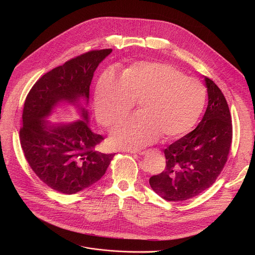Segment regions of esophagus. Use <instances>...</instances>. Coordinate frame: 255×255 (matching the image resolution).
<instances>
[{
    "instance_id": "34e87169",
    "label": "esophagus",
    "mask_w": 255,
    "mask_h": 255,
    "mask_svg": "<svg viewBox=\"0 0 255 255\" xmlns=\"http://www.w3.org/2000/svg\"><path fill=\"white\" fill-rule=\"evenodd\" d=\"M148 151L146 150V151H138V152H136V153H138L139 155H144V154H146ZM133 153H135V151L133 152Z\"/></svg>"
}]
</instances>
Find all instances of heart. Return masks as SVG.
Listing matches in <instances>:
<instances>
[{"instance_id":"1","label":"heart","mask_w":255,"mask_h":255,"mask_svg":"<svg viewBox=\"0 0 255 255\" xmlns=\"http://www.w3.org/2000/svg\"><path fill=\"white\" fill-rule=\"evenodd\" d=\"M206 89L196 79L160 62H135L121 78L106 70L95 91L100 122L111 126L123 118L138 101L140 111L118 123L111 143L124 149H138L156 141L179 138L198 121L206 103Z\"/></svg>"}]
</instances>
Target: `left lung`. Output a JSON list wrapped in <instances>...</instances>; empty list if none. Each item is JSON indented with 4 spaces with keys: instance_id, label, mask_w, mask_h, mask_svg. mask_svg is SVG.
<instances>
[{
    "instance_id": "left-lung-1",
    "label": "left lung",
    "mask_w": 255,
    "mask_h": 255,
    "mask_svg": "<svg viewBox=\"0 0 255 255\" xmlns=\"http://www.w3.org/2000/svg\"><path fill=\"white\" fill-rule=\"evenodd\" d=\"M204 80L208 107L202 121L163 150L165 170L149 178L152 190L166 201H186L210 188L228 158L232 141L229 107L218 86Z\"/></svg>"
}]
</instances>
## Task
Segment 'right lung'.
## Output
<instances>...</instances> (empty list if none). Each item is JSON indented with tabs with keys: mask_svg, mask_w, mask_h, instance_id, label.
Here are the masks:
<instances>
[{
	"mask_svg": "<svg viewBox=\"0 0 255 255\" xmlns=\"http://www.w3.org/2000/svg\"><path fill=\"white\" fill-rule=\"evenodd\" d=\"M112 49L93 50L48 71L30 90L23 109L21 146L32 170L51 189L77 194L105 174L114 153L96 149L104 140L89 125L90 86L99 64ZM60 103L74 105L82 121L51 124Z\"/></svg>",
	"mask_w": 255,
	"mask_h": 255,
	"instance_id": "add662e5",
	"label": "right lung"
}]
</instances>
